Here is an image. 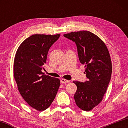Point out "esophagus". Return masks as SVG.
Returning <instances> with one entry per match:
<instances>
[{"instance_id":"esophagus-1","label":"esophagus","mask_w":128,"mask_h":128,"mask_svg":"<svg viewBox=\"0 0 128 128\" xmlns=\"http://www.w3.org/2000/svg\"><path fill=\"white\" fill-rule=\"evenodd\" d=\"M70 81H69V80H66V79H62L61 80V82L62 84H66V83H68Z\"/></svg>"}]
</instances>
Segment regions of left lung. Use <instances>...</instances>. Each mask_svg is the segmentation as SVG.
I'll return each mask as SVG.
<instances>
[{
	"mask_svg": "<svg viewBox=\"0 0 128 128\" xmlns=\"http://www.w3.org/2000/svg\"><path fill=\"white\" fill-rule=\"evenodd\" d=\"M64 36L76 43L80 62L85 65L88 80L73 81L77 88L74 98L80 109L89 111L102 100L111 80L109 52L101 39L90 32H71Z\"/></svg>",
	"mask_w": 128,
	"mask_h": 128,
	"instance_id": "8db88e82",
	"label": "left lung"
}]
</instances>
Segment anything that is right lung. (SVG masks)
<instances>
[{"mask_svg":"<svg viewBox=\"0 0 128 128\" xmlns=\"http://www.w3.org/2000/svg\"><path fill=\"white\" fill-rule=\"evenodd\" d=\"M60 34H34L17 49L14 65V77L19 92L27 103L39 111L48 108L55 99L60 80L42 72L48 50Z\"/></svg>","mask_w":128,"mask_h":128,"instance_id":"right-lung-1","label":"right lung"}]
</instances>
